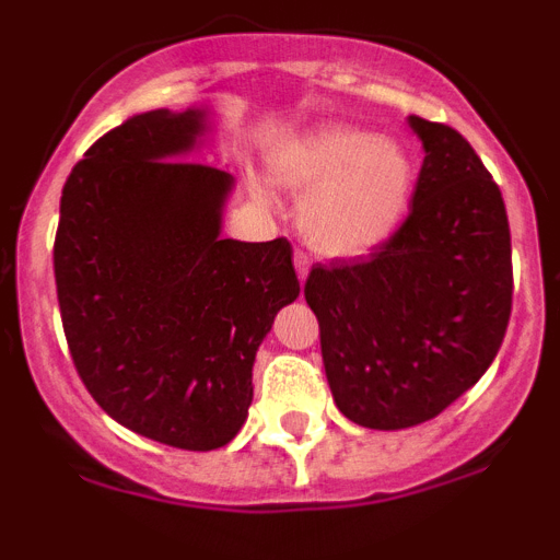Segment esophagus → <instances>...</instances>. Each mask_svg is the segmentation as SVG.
I'll use <instances>...</instances> for the list:
<instances>
[{
	"label": "esophagus",
	"mask_w": 560,
	"mask_h": 560,
	"mask_svg": "<svg viewBox=\"0 0 560 560\" xmlns=\"http://www.w3.org/2000/svg\"><path fill=\"white\" fill-rule=\"evenodd\" d=\"M294 269L296 277H300V283H305V277H308L311 271V257L305 255L303 249H294Z\"/></svg>",
	"instance_id": "34e87169"
}]
</instances>
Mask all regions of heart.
<instances>
[{"mask_svg": "<svg viewBox=\"0 0 560 560\" xmlns=\"http://www.w3.org/2000/svg\"><path fill=\"white\" fill-rule=\"evenodd\" d=\"M271 179L300 201V232L325 255H361L400 226L415 192V156L359 128H314L271 153Z\"/></svg>", "mask_w": 560, "mask_h": 560, "instance_id": "heart-1", "label": "heart"}]
</instances>
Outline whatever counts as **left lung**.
I'll return each mask as SVG.
<instances>
[{
    "mask_svg": "<svg viewBox=\"0 0 560 560\" xmlns=\"http://www.w3.org/2000/svg\"><path fill=\"white\" fill-rule=\"evenodd\" d=\"M409 126L427 156L407 221L368 257L316 264L305 280L336 407L384 432L427 423L471 389L513 303L499 185L452 126L415 114Z\"/></svg>",
    "mask_w": 560,
    "mask_h": 560,
    "instance_id": "left-lung-1",
    "label": "left lung"
}]
</instances>
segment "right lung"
<instances>
[{
	"mask_svg": "<svg viewBox=\"0 0 560 560\" xmlns=\"http://www.w3.org/2000/svg\"><path fill=\"white\" fill-rule=\"evenodd\" d=\"M205 131L201 108H156L103 133L63 185L52 249L89 395L131 432L187 452L241 432L257 348L300 294L285 237H221L235 179L187 160Z\"/></svg>",
	"mask_w": 560,
	"mask_h": 560,
	"instance_id": "add662e5",
	"label": "right lung"
}]
</instances>
